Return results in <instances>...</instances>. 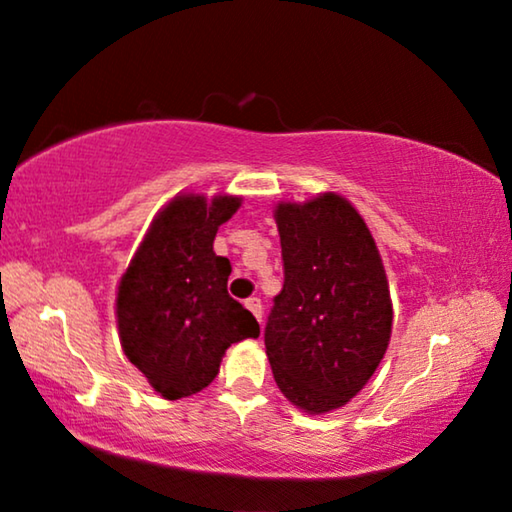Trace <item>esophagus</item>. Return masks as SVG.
Masks as SVG:
<instances>
[{
    "label": "esophagus",
    "instance_id": "esophagus-1",
    "mask_svg": "<svg viewBox=\"0 0 512 512\" xmlns=\"http://www.w3.org/2000/svg\"><path fill=\"white\" fill-rule=\"evenodd\" d=\"M246 308L255 315L257 322H262V313H264L262 311V301H259L257 297H250V299H246Z\"/></svg>",
    "mask_w": 512,
    "mask_h": 512
}]
</instances>
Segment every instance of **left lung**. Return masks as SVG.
Listing matches in <instances>:
<instances>
[{
	"instance_id": "left-lung-1",
	"label": "left lung",
	"mask_w": 512,
	"mask_h": 512,
	"mask_svg": "<svg viewBox=\"0 0 512 512\" xmlns=\"http://www.w3.org/2000/svg\"><path fill=\"white\" fill-rule=\"evenodd\" d=\"M285 283L264 331L285 399L325 415L362 392L392 336V299L376 239L336 192L273 211Z\"/></svg>"
}]
</instances>
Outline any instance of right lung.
<instances>
[{
  "label": "right lung",
  "mask_w": 512,
  "mask_h": 512,
  "mask_svg": "<svg viewBox=\"0 0 512 512\" xmlns=\"http://www.w3.org/2000/svg\"><path fill=\"white\" fill-rule=\"evenodd\" d=\"M241 201L176 194L157 211L118 283L122 352L169 401L211 385L229 345L259 336L253 313L227 294L232 264L213 250Z\"/></svg>",
  "instance_id": "right-lung-1"
}]
</instances>
